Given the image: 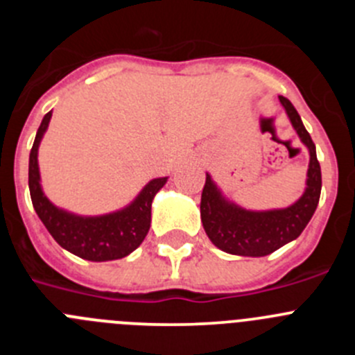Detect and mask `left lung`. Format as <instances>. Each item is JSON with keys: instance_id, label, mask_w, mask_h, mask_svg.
Here are the masks:
<instances>
[{"instance_id": "left-lung-1", "label": "left lung", "mask_w": 355, "mask_h": 355, "mask_svg": "<svg viewBox=\"0 0 355 355\" xmlns=\"http://www.w3.org/2000/svg\"><path fill=\"white\" fill-rule=\"evenodd\" d=\"M279 103L283 105L291 126L309 153L306 188L302 196L286 208L256 211L227 199L206 172V183L200 196V220L213 245L227 254L247 258L268 256L299 238L318 206L322 171L316 159V147L295 106L283 96H279Z\"/></svg>"}]
</instances>
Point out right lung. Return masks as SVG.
Returning a JSON list of instances; mask_svg holds the SVG:
<instances>
[{
	"mask_svg": "<svg viewBox=\"0 0 355 355\" xmlns=\"http://www.w3.org/2000/svg\"><path fill=\"white\" fill-rule=\"evenodd\" d=\"M51 115V112L44 115L30 150L28 187L37 215L56 243L78 258L89 261H114L126 258L149 233L153 199L168 178L150 180L130 205L105 215H76L58 208L44 193L39 171V146L48 130Z\"/></svg>",
	"mask_w": 355,
	"mask_h": 355,
	"instance_id": "obj_1",
	"label": "right lung"
}]
</instances>
